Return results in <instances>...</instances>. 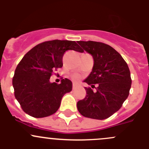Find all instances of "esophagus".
<instances>
[{
  "label": "esophagus",
  "mask_w": 149,
  "mask_h": 149,
  "mask_svg": "<svg viewBox=\"0 0 149 149\" xmlns=\"http://www.w3.org/2000/svg\"><path fill=\"white\" fill-rule=\"evenodd\" d=\"M78 86H79V85H78L77 84H76V83L73 84V89H76Z\"/></svg>",
  "instance_id": "obj_1"
}]
</instances>
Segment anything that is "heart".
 <instances>
[{"label": "heart", "mask_w": 149, "mask_h": 149, "mask_svg": "<svg viewBox=\"0 0 149 149\" xmlns=\"http://www.w3.org/2000/svg\"><path fill=\"white\" fill-rule=\"evenodd\" d=\"M74 79H77L78 77H77V76H74Z\"/></svg>", "instance_id": "1"}]
</instances>
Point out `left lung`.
<instances>
[{"label":"left lung","mask_w":149,"mask_h":149,"mask_svg":"<svg viewBox=\"0 0 149 149\" xmlns=\"http://www.w3.org/2000/svg\"><path fill=\"white\" fill-rule=\"evenodd\" d=\"M94 59L91 73L84 81L91 88L85 87L86 95L77 102L81 115L86 118L104 120L118 112L129 95L131 78L127 64L112 47L94 41H78Z\"/></svg>","instance_id":"1"}]
</instances>
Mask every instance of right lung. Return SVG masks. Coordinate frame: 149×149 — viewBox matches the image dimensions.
Returning <instances> with one entry per match:
<instances>
[{
	"mask_svg": "<svg viewBox=\"0 0 149 149\" xmlns=\"http://www.w3.org/2000/svg\"><path fill=\"white\" fill-rule=\"evenodd\" d=\"M69 49L84 52L75 41L55 40L37 45L18 64L12 81L14 95L29 115L40 118L52 115L64 94L71 91L69 79H62L60 84L49 81L54 70L62 68L63 56Z\"/></svg>",
	"mask_w": 149,
	"mask_h": 149,
	"instance_id": "obj_1",
	"label": "right lung"
}]
</instances>
